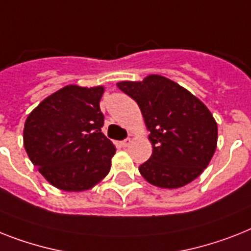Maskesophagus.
I'll list each match as a JSON object with an SVG mask.
<instances>
[{
    "instance_id": "obj_1",
    "label": "esophagus",
    "mask_w": 251,
    "mask_h": 251,
    "mask_svg": "<svg viewBox=\"0 0 251 251\" xmlns=\"http://www.w3.org/2000/svg\"><path fill=\"white\" fill-rule=\"evenodd\" d=\"M130 145V138H126V140L121 141V146L122 148H127Z\"/></svg>"
}]
</instances>
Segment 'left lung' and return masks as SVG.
Here are the masks:
<instances>
[{"mask_svg": "<svg viewBox=\"0 0 251 251\" xmlns=\"http://www.w3.org/2000/svg\"><path fill=\"white\" fill-rule=\"evenodd\" d=\"M117 86L137 102L150 130L152 154L138 168L141 176L158 187L178 188L201 175L218 140L208 107L186 88L156 74Z\"/></svg>", "mask_w": 251, "mask_h": 251, "instance_id": "obj_1", "label": "left lung"}]
</instances>
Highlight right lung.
<instances>
[{"mask_svg":"<svg viewBox=\"0 0 251 251\" xmlns=\"http://www.w3.org/2000/svg\"><path fill=\"white\" fill-rule=\"evenodd\" d=\"M103 87L70 84L46 97L24 124V148L39 173L63 191H86L110 171L115 146L101 132Z\"/></svg>","mask_w":251,"mask_h":251,"instance_id":"1","label":"right lung"}]
</instances>
